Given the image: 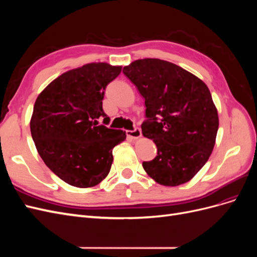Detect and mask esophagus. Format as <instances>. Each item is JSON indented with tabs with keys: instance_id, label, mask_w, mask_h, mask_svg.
Returning <instances> with one entry per match:
<instances>
[{
	"instance_id": "34e87169",
	"label": "esophagus",
	"mask_w": 257,
	"mask_h": 257,
	"mask_svg": "<svg viewBox=\"0 0 257 257\" xmlns=\"http://www.w3.org/2000/svg\"><path fill=\"white\" fill-rule=\"evenodd\" d=\"M126 135L132 139H138L139 137H142V131L141 128L135 127L133 131H126Z\"/></svg>"
}]
</instances>
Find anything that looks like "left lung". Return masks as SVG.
<instances>
[{
    "mask_svg": "<svg viewBox=\"0 0 257 257\" xmlns=\"http://www.w3.org/2000/svg\"><path fill=\"white\" fill-rule=\"evenodd\" d=\"M145 98L143 135L157 145L158 155L143 162L158 183L176 186L190 181L211 155L219 116L207 85L174 63L136 60L123 68Z\"/></svg>",
    "mask_w": 257,
    "mask_h": 257,
    "instance_id": "left-lung-1",
    "label": "left lung"
}]
</instances>
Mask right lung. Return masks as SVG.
<instances>
[{"label":"right lung","instance_id":"add662e5","mask_svg":"<svg viewBox=\"0 0 257 257\" xmlns=\"http://www.w3.org/2000/svg\"><path fill=\"white\" fill-rule=\"evenodd\" d=\"M121 68L85 64L59 76L36 98L30 127L38 154L73 186L90 188L105 179L112 149L126 138L125 132L106 126L110 119L103 110L106 87Z\"/></svg>","mask_w":257,"mask_h":257}]
</instances>
